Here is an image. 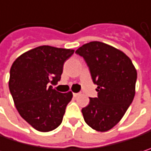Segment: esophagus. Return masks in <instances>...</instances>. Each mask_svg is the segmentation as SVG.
Here are the masks:
<instances>
[{
  "mask_svg": "<svg viewBox=\"0 0 151 151\" xmlns=\"http://www.w3.org/2000/svg\"><path fill=\"white\" fill-rule=\"evenodd\" d=\"M79 95H80V93H78H78H73V97H74V98H77V97H78Z\"/></svg>",
  "mask_w": 151,
  "mask_h": 151,
  "instance_id": "esophagus-1",
  "label": "esophagus"
}]
</instances>
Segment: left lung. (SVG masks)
<instances>
[{"instance_id": "obj_1", "label": "left lung", "mask_w": 151, "mask_h": 151, "mask_svg": "<svg viewBox=\"0 0 151 151\" xmlns=\"http://www.w3.org/2000/svg\"><path fill=\"white\" fill-rule=\"evenodd\" d=\"M75 52L84 58L98 86V97L90 98L89 104L82 109L84 119L93 130H111L133 101L137 70L125 53L103 42L91 41Z\"/></svg>"}]
</instances>
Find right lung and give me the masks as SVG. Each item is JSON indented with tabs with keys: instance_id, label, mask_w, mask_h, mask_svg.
<instances>
[{
	"instance_id": "right-lung-1",
	"label": "right lung",
	"mask_w": 151,
	"mask_h": 151,
	"mask_svg": "<svg viewBox=\"0 0 151 151\" xmlns=\"http://www.w3.org/2000/svg\"><path fill=\"white\" fill-rule=\"evenodd\" d=\"M73 52L40 46L21 54L11 66L10 93L21 117L35 130L47 132L61 124L73 93L59 92L52 86L60 80L64 63Z\"/></svg>"
}]
</instances>
